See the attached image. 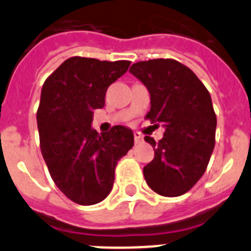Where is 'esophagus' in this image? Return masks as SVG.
<instances>
[{"label": "esophagus", "instance_id": "obj_1", "mask_svg": "<svg viewBox=\"0 0 251 251\" xmlns=\"http://www.w3.org/2000/svg\"><path fill=\"white\" fill-rule=\"evenodd\" d=\"M142 139H143V136H142L141 133L134 132V141H136V143H139V142H142Z\"/></svg>", "mask_w": 251, "mask_h": 251}]
</instances>
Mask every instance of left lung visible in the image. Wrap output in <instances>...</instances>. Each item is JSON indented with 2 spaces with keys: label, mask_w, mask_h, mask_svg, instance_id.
<instances>
[{
  "label": "left lung",
  "mask_w": 251,
  "mask_h": 251,
  "mask_svg": "<svg viewBox=\"0 0 251 251\" xmlns=\"http://www.w3.org/2000/svg\"><path fill=\"white\" fill-rule=\"evenodd\" d=\"M129 73L150 93L146 118L165 128L158 142L145 137L154 150V158L143 168L146 182L162 196H181L205 174L215 147L216 115L210 93L191 69L174 59L139 61Z\"/></svg>",
  "instance_id": "1"
}]
</instances>
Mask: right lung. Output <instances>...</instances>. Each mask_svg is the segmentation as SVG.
I'll return each instance as SVG.
<instances>
[{
    "mask_svg": "<svg viewBox=\"0 0 251 251\" xmlns=\"http://www.w3.org/2000/svg\"><path fill=\"white\" fill-rule=\"evenodd\" d=\"M129 65L74 56L43 85L36 115L41 153L55 185L79 205H94L110 194L115 166L134 145L130 128L115 126L100 134L92 128L108 86Z\"/></svg>",
    "mask_w": 251,
    "mask_h": 251,
    "instance_id": "1",
    "label": "right lung"
}]
</instances>
